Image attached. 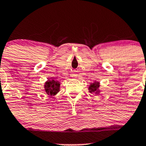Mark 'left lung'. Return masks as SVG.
Here are the masks:
<instances>
[{"instance_id":"obj_1","label":"left lung","mask_w":146,"mask_h":146,"mask_svg":"<svg viewBox=\"0 0 146 146\" xmlns=\"http://www.w3.org/2000/svg\"><path fill=\"white\" fill-rule=\"evenodd\" d=\"M88 92L94 95H99L101 92L100 83L99 81H95L94 83L90 84L88 88Z\"/></svg>"}]
</instances>
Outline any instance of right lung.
Segmentation results:
<instances>
[{
    "label": "right lung",
    "instance_id": "right-lung-1",
    "mask_svg": "<svg viewBox=\"0 0 146 146\" xmlns=\"http://www.w3.org/2000/svg\"><path fill=\"white\" fill-rule=\"evenodd\" d=\"M60 82L58 81H54L52 78H47V81L44 83V91L50 97L54 98L55 95L58 94L60 92Z\"/></svg>",
    "mask_w": 146,
    "mask_h": 146
}]
</instances>
